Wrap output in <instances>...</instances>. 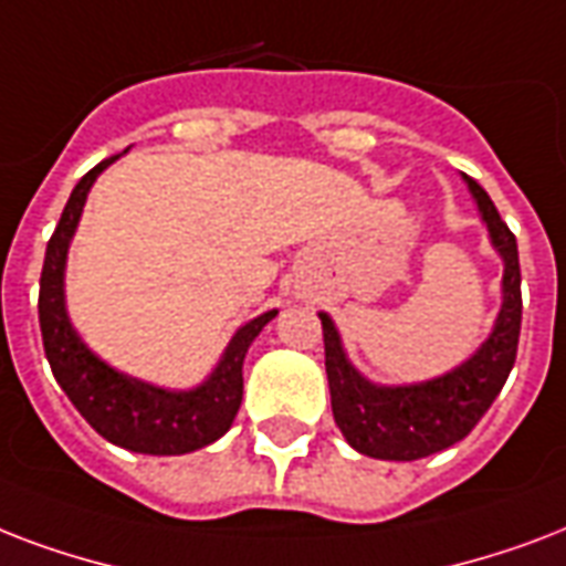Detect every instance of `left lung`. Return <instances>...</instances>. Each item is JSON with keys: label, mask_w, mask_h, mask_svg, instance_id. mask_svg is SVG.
<instances>
[{"label": "left lung", "mask_w": 566, "mask_h": 566, "mask_svg": "<svg viewBox=\"0 0 566 566\" xmlns=\"http://www.w3.org/2000/svg\"><path fill=\"white\" fill-rule=\"evenodd\" d=\"M490 244L502 260V306L493 331L472 357L440 378L419 384H375L357 371L345 354L343 336L327 313H318L324 331V369L331 384L333 419L366 458L378 461H419L461 442L490 410L514 369L523 297H520V253L507 223L475 179L463 177Z\"/></svg>", "instance_id": "8db88e82"}]
</instances>
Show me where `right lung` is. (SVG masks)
Returning <instances> with one entry per match:
<instances>
[{
	"mask_svg": "<svg viewBox=\"0 0 566 566\" xmlns=\"http://www.w3.org/2000/svg\"><path fill=\"white\" fill-rule=\"evenodd\" d=\"M117 159L120 156L99 161L94 170H87L85 177L78 179V186L73 188L61 212L59 227L46 244L41 297H38L43 352L59 387L67 392L73 407L85 416V422L99 437L138 454H188V451L221 440L223 433L230 431L242 405L244 354L260 336L262 327L277 315V310H269L242 324L203 384L191 389L156 387V384L115 369L112 363H105L99 354L91 352L70 322L64 271H67V251L76 235L87 191L94 188L96 177Z\"/></svg>",
	"mask_w": 566,
	"mask_h": 566,
	"instance_id": "add662e5",
	"label": "right lung"
}]
</instances>
